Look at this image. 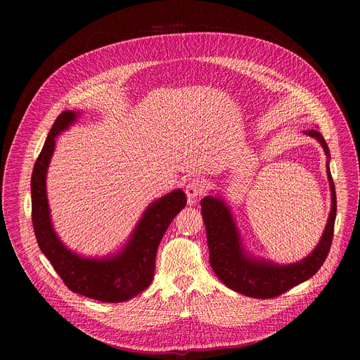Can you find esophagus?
Returning a JSON list of instances; mask_svg holds the SVG:
<instances>
[{"label": "esophagus", "mask_w": 360, "mask_h": 360, "mask_svg": "<svg viewBox=\"0 0 360 360\" xmlns=\"http://www.w3.org/2000/svg\"><path fill=\"white\" fill-rule=\"evenodd\" d=\"M185 192L189 202H193L198 196H202L205 192H207V181L202 178H191L186 184Z\"/></svg>", "instance_id": "34e87169"}]
</instances>
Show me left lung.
I'll return each mask as SVG.
<instances>
[{
	"instance_id": "left-lung-1",
	"label": "left lung",
	"mask_w": 360,
	"mask_h": 360,
	"mask_svg": "<svg viewBox=\"0 0 360 360\" xmlns=\"http://www.w3.org/2000/svg\"><path fill=\"white\" fill-rule=\"evenodd\" d=\"M316 138L329 157V148L321 132H304ZM332 191V210L325 232L315 250L304 259L290 265H276L249 258L245 253L236 225L226 203L221 198L207 196L200 200V212L207 228L210 262L217 276L232 290L256 299L276 297L293 286L312 278L323 265L330 250L336 219V192L329 167H326Z\"/></svg>"
}]
</instances>
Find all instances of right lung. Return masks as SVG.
I'll return each mask as SVG.
<instances>
[{
    "label": "right lung",
    "instance_id": "right-lung-1",
    "mask_svg": "<svg viewBox=\"0 0 360 360\" xmlns=\"http://www.w3.org/2000/svg\"><path fill=\"white\" fill-rule=\"evenodd\" d=\"M77 115L64 111L56 120L35 161L31 176L32 226L39 249L70 290L95 300L118 303L132 299L152 282L158 245L169 224L185 208L186 196L184 191L175 189L150 203L129 242L112 258L88 259L67 249L51 224L45 176L57 135L67 129Z\"/></svg>",
    "mask_w": 360,
    "mask_h": 360
}]
</instances>
